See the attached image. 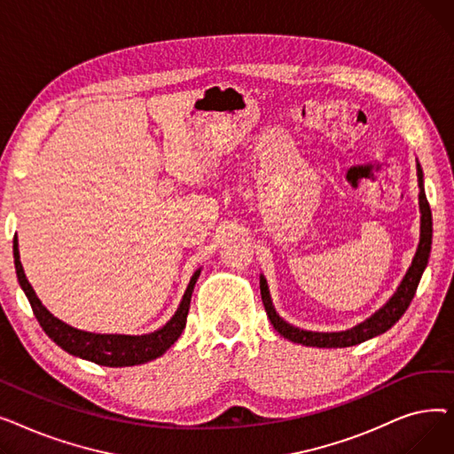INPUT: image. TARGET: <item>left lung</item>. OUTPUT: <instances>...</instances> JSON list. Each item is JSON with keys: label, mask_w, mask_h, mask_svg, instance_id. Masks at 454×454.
<instances>
[{"label": "left lung", "mask_w": 454, "mask_h": 454, "mask_svg": "<svg viewBox=\"0 0 454 454\" xmlns=\"http://www.w3.org/2000/svg\"><path fill=\"white\" fill-rule=\"evenodd\" d=\"M418 169V185H419V211H421V226H419V245L416 250V255L412 259V265L404 274L401 285L394 296L379 309L375 315L366 318L363 324L355 325L348 331H339V333H317V331H305L298 329L291 324L285 322L272 305L270 293H269V285L267 279L261 276L259 279V287H261V300H263L265 311L269 315L270 324L274 329L279 333L281 337L289 339L291 342L301 344V346H317V348H349L355 344H361L368 339H373L380 333L388 331L403 315L407 311L416 289L419 285V279L423 276V270L428 263V255H431V245H433V213L431 206H428L427 195H425V187H423V171L421 165H416Z\"/></svg>", "instance_id": "obj_1"}]
</instances>
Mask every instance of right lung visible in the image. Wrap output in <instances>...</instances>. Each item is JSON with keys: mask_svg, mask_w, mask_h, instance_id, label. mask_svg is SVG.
Listing matches in <instances>:
<instances>
[{"mask_svg": "<svg viewBox=\"0 0 454 454\" xmlns=\"http://www.w3.org/2000/svg\"><path fill=\"white\" fill-rule=\"evenodd\" d=\"M12 248H14V267H16L20 287L23 289V293H26L33 307V313L38 324L42 325V329L45 331V335L50 337L57 346H60L64 351L81 356V359L91 361L95 364L121 368V366H134V364H143L153 359H158V356H161L182 335L187 322L191 294H193L195 283L200 276V269L193 274V278H191L175 317L161 329L149 333V335H139V337L99 335V333H88V331L71 327L47 311V309L42 305V301L38 300V296L35 294L31 283L26 278V272H23L16 237H14Z\"/></svg>", "mask_w": 454, "mask_h": 454, "instance_id": "1", "label": "right lung"}]
</instances>
